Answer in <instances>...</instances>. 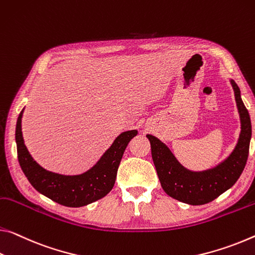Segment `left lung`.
Here are the masks:
<instances>
[{"label": "left lung", "instance_id": "left-lung-1", "mask_svg": "<svg viewBox=\"0 0 255 255\" xmlns=\"http://www.w3.org/2000/svg\"><path fill=\"white\" fill-rule=\"evenodd\" d=\"M232 85L241 116L242 131L232 155L217 168L203 172L188 171L181 167L163 143L154 136L147 135L161 186L173 199L191 205L207 204L232 187L243 172L249 157L252 126L248 109L241 99L240 88L233 80Z\"/></svg>", "mask_w": 255, "mask_h": 255}]
</instances>
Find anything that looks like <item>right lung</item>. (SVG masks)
Here are the masks:
<instances>
[{
	"instance_id": "add662e5",
	"label": "right lung",
	"mask_w": 255,
	"mask_h": 255,
	"mask_svg": "<svg viewBox=\"0 0 255 255\" xmlns=\"http://www.w3.org/2000/svg\"><path fill=\"white\" fill-rule=\"evenodd\" d=\"M22 112L15 127L18 160L23 173L40 194L56 203L70 208L84 207L95 202L111 191L117 171L128 143L137 135V130L125 131L113 142L101 160L91 170L79 176H62L46 171L36 163L23 143L21 131Z\"/></svg>"
}]
</instances>
